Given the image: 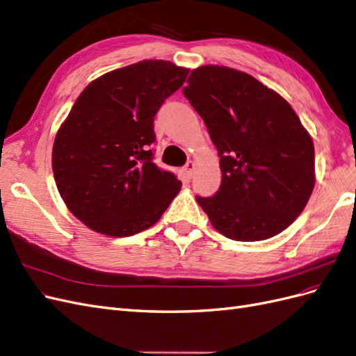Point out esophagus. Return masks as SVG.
<instances>
[{"label":"esophagus","mask_w":356,"mask_h":356,"mask_svg":"<svg viewBox=\"0 0 356 356\" xmlns=\"http://www.w3.org/2000/svg\"><path fill=\"white\" fill-rule=\"evenodd\" d=\"M195 168H196V163H195V161H187V165L184 166L186 174H187L188 177H193V172H195Z\"/></svg>","instance_id":"34e87169"}]
</instances>
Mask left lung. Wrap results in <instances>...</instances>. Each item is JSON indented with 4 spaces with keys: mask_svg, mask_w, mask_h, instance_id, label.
<instances>
[{
    "mask_svg": "<svg viewBox=\"0 0 356 356\" xmlns=\"http://www.w3.org/2000/svg\"><path fill=\"white\" fill-rule=\"evenodd\" d=\"M182 89L218 149L221 186L196 197L213 229L241 242L284 232L315 186L312 136L291 105L252 75L220 65L193 70Z\"/></svg>",
    "mask_w": 356,
    "mask_h": 356,
    "instance_id": "obj_1",
    "label": "left lung"
}]
</instances>
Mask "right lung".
Instances as JSON below:
<instances>
[{"mask_svg":"<svg viewBox=\"0 0 356 356\" xmlns=\"http://www.w3.org/2000/svg\"><path fill=\"white\" fill-rule=\"evenodd\" d=\"M188 68L141 60L101 75L59 127L51 168L67 208L96 233L124 238L154 225L181 181L153 161L154 115Z\"/></svg>","mask_w":356,"mask_h":356,"instance_id":"right-lung-1","label":"right lung"}]
</instances>
